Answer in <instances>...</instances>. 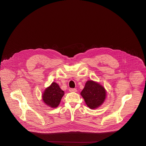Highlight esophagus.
<instances>
[{
  "label": "esophagus",
  "instance_id": "obj_1",
  "mask_svg": "<svg viewBox=\"0 0 146 146\" xmlns=\"http://www.w3.org/2000/svg\"><path fill=\"white\" fill-rule=\"evenodd\" d=\"M69 91L70 92H77V89L76 88H69Z\"/></svg>",
  "mask_w": 146,
  "mask_h": 146
}]
</instances>
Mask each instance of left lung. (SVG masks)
<instances>
[{
	"mask_svg": "<svg viewBox=\"0 0 146 146\" xmlns=\"http://www.w3.org/2000/svg\"><path fill=\"white\" fill-rule=\"evenodd\" d=\"M107 92L102 85L98 82L88 80L81 92V96L90 109H96L104 102Z\"/></svg>",
	"mask_w": 146,
	"mask_h": 146,
	"instance_id": "obj_1",
	"label": "left lung"
}]
</instances>
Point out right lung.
<instances>
[{
	"instance_id": "obj_1",
	"label": "right lung",
	"mask_w": 146,
	"mask_h": 146,
	"mask_svg": "<svg viewBox=\"0 0 146 146\" xmlns=\"http://www.w3.org/2000/svg\"><path fill=\"white\" fill-rule=\"evenodd\" d=\"M64 95L62 91L56 82H52L46 88L42 94V100L44 103L52 108L58 107L61 99Z\"/></svg>"
}]
</instances>
